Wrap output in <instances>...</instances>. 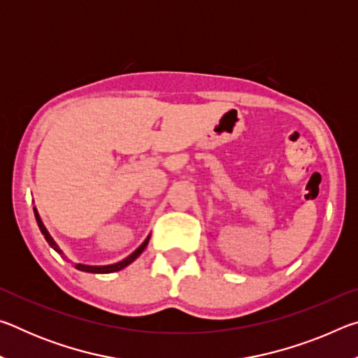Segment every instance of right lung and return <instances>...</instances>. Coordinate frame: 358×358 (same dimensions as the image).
Listing matches in <instances>:
<instances>
[{"label": "right lung", "instance_id": "right-lung-1", "mask_svg": "<svg viewBox=\"0 0 358 358\" xmlns=\"http://www.w3.org/2000/svg\"><path fill=\"white\" fill-rule=\"evenodd\" d=\"M34 216H36V221H38V226H39V229H41L42 235H44V238L47 240V243L50 245V246L53 248V250H55L58 254H62V256L66 259L63 251L59 250V246L57 245V241L50 237V234H48V230L45 229L44 224H42L41 217H39V213H38V210H36V207H34ZM148 240H150V235L147 237V240H145L143 243H142L141 246H138L134 252L131 254V256L123 259V260H121V262L112 264V265H83V264H76V268L80 270V271H87V273H113V271H118V270H121V268H124V266H128L131 262H134V260L143 252L145 248H147Z\"/></svg>", "mask_w": 358, "mask_h": 358}]
</instances>
